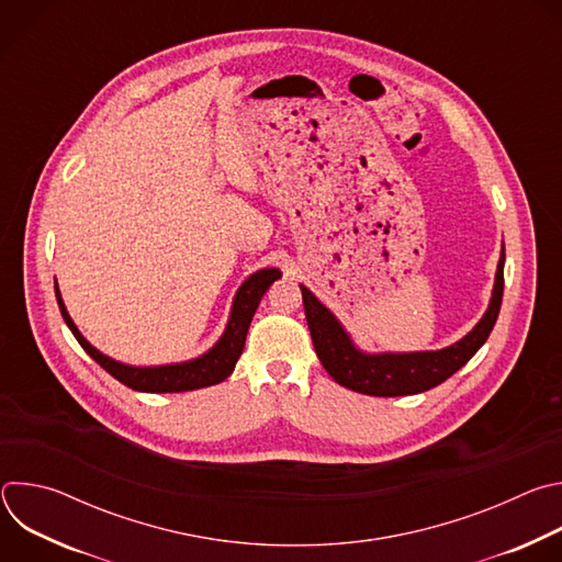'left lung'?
Returning <instances> with one entry per match:
<instances>
[{
  "label": "left lung",
  "instance_id": "1",
  "mask_svg": "<svg viewBox=\"0 0 562 562\" xmlns=\"http://www.w3.org/2000/svg\"><path fill=\"white\" fill-rule=\"evenodd\" d=\"M505 286V249L501 254L496 284L492 293V302L483 319L469 331L460 342L440 349V351H423V353H380L367 356L358 351L345 329L340 327L334 313L319 304L317 297L306 289H302L304 315L311 331V340L315 353L327 369V373L342 386L378 397H395L423 393L431 386H438L447 378H451L460 367H464L471 356L485 345L490 338Z\"/></svg>",
  "mask_w": 562,
  "mask_h": 562
}]
</instances>
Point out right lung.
<instances>
[{
    "label": "right lung",
    "instance_id": "right-lung-1",
    "mask_svg": "<svg viewBox=\"0 0 562 562\" xmlns=\"http://www.w3.org/2000/svg\"><path fill=\"white\" fill-rule=\"evenodd\" d=\"M280 278L278 269H262L258 273H254L243 286H239L235 302H233V311H231V319L226 325L224 336L220 338V342L204 353L198 360L191 362H182V364H167V367H150V369H139V367H128L122 362H115L111 358H106L104 353H100L95 347H91L85 336L77 331V327L72 325V319L61 302L59 289L55 284V295H57V304L61 311L64 323L68 325V329L72 331V336L77 338V342L82 345V349L102 367L106 369L115 380H120L122 384L135 389V391H146V393H178V391H193V389H202V386H211L217 384L222 380H226L233 369L237 358L243 356L245 349V340H247V331L254 319V313L262 300V295L267 293V289Z\"/></svg>",
    "mask_w": 562,
    "mask_h": 562
}]
</instances>
